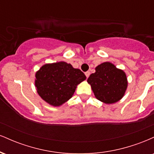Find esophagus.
Instances as JSON below:
<instances>
[{"label":"esophagus","mask_w":154,"mask_h":154,"mask_svg":"<svg viewBox=\"0 0 154 154\" xmlns=\"http://www.w3.org/2000/svg\"><path fill=\"white\" fill-rule=\"evenodd\" d=\"M85 76H86V77H87V78H88V77H89L90 76V75H91V72H90L89 71H88V72H86L85 73Z\"/></svg>","instance_id":"obj_1"}]
</instances>
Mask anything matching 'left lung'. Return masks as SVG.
<instances>
[{
    "instance_id": "obj_1",
    "label": "left lung",
    "mask_w": 154,
    "mask_h": 154,
    "mask_svg": "<svg viewBox=\"0 0 154 154\" xmlns=\"http://www.w3.org/2000/svg\"><path fill=\"white\" fill-rule=\"evenodd\" d=\"M95 98L111 104L122 98L128 88V79L123 70L113 63L104 62L95 67V72L88 79Z\"/></svg>"
}]
</instances>
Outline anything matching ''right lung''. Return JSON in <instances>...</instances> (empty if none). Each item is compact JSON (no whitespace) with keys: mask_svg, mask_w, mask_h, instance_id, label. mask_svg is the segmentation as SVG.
<instances>
[{"mask_svg":"<svg viewBox=\"0 0 154 154\" xmlns=\"http://www.w3.org/2000/svg\"><path fill=\"white\" fill-rule=\"evenodd\" d=\"M86 79L79 69L64 61L46 63L35 74V85L42 99L54 106L69 100L77 85Z\"/></svg>","mask_w":154,"mask_h":154,"instance_id":"obj_1","label":"right lung"}]
</instances>
